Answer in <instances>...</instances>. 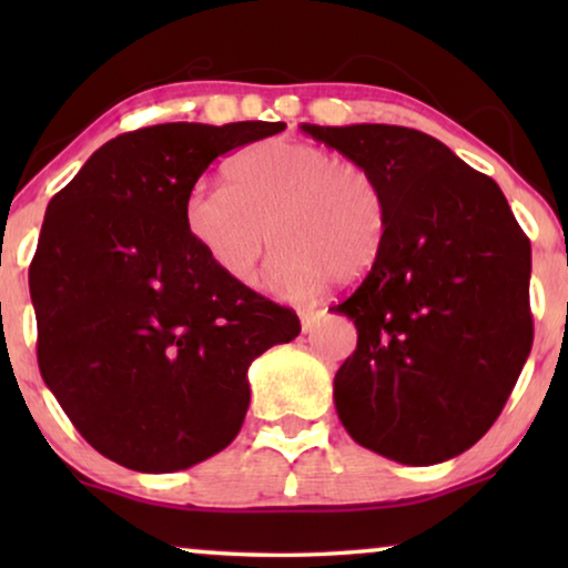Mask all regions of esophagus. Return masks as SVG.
I'll list each match as a JSON object with an SVG mask.
<instances>
[{"label": "esophagus", "instance_id": "obj_1", "mask_svg": "<svg viewBox=\"0 0 568 568\" xmlns=\"http://www.w3.org/2000/svg\"><path fill=\"white\" fill-rule=\"evenodd\" d=\"M323 317V310L317 307H302L300 310V321H302V333H313L317 321Z\"/></svg>", "mask_w": 568, "mask_h": 568}]
</instances>
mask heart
I'll return each instance as SVG.
<instances>
[{
	"instance_id": "obj_1",
	"label": "heart",
	"mask_w": 568,
	"mask_h": 568,
	"mask_svg": "<svg viewBox=\"0 0 568 568\" xmlns=\"http://www.w3.org/2000/svg\"><path fill=\"white\" fill-rule=\"evenodd\" d=\"M183 222L199 251L237 284L251 282L274 240L268 286L307 297L328 278L354 286L372 274L390 232V199L364 162L282 136L240 152L230 189L193 183Z\"/></svg>"
}]
</instances>
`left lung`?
<instances>
[{
	"mask_svg": "<svg viewBox=\"0 0 568 568\" xmlns=\"http://www.w3.org/2000/svg\"><path fill=\"white\" fill-rule=\"evenodd\" d=\"M302 131L375 170L390 199L377 266L333 307L359 333L333 379L341 424L387 460L445 463L491 429L530 354V240L499 185L424 131Z\"/></svg>",
	"mask_w": 568,
	"mask_h": 568,
	"instance_id": "left-lung-1",
	"label": "left lung"
}]
</instances>
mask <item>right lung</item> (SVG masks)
<instances>
[{"label": "right lung", "mask_w": 568, "mask_h": 568, "mask_svg": "<svg viewBox=\"0 0 568 568\" xmlns=\"http://www.w3.org/2000/svg\"><path fill=\"white\" fill-rule=\"evenodd\" d=\"M286 123H160L92 152L51 199L30 263L38 367L77 432L123 468L185 470L237 437L266 348L300 317L232 282L183 222L185 193Z\"/></svg>", "instance_id": "obj_1"}]
</instances>
